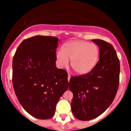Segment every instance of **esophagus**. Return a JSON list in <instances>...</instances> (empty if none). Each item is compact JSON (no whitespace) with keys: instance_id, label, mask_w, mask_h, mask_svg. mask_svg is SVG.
<instances>
[{"instance_id":"1","label":"esophagus","mask_w":131,"mask_h":131,"mask_svg":"<svg viewBox=\"0 0 131 131\" xmlns=\"http://www.w3.org/2000/svg\"><path fill=\"white\" fill-rule=\"evenodd\" d=\"M70 78H71V75L69 73H68V81H69V79H70Z\"/></svg>"}]
</instances>
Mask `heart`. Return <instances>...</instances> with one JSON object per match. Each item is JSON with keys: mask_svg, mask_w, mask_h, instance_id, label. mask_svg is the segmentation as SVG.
<instances>
[{"mask_svg": "<svg viewBox=\"0 0 131 131\" xmlns=\"http://www.w3.org/2000/svg\"><path fill=\"white\" fill-rule=\"evenodd\" d=\"M99 56L97 45L86 41H73L66 44L63 49L56 52L58 63L60 68H66L69 63L74 71L84 74L91 71L96 64Z\"/></svg>", "mask_w": 131, "mask_h": 131, "instance_id": "1", "label": "heart"}]
</instances>
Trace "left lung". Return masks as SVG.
Returning <instances> with one entry per match:
<instances>
[{"instance_id":"obj_1","label":"left lung","mask_w":131,"mask_h":131,"mask_svg":"<svg viewBox=\"0 0 131 131\" xmlns=\"http://www.w3.org/2000/svg\"><path fill=\"white\" fill-rule=\"evenodd\" d=\"M92 40L100 50L96 65L88 73L73 76L69 80V90L73 94L71 110L81 121L104 113L114 100L119 84V60L113 47L103 40Z\"/></svg>"}]
</instances>
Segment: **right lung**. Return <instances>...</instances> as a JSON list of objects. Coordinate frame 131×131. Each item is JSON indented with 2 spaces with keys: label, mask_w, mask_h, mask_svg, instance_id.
<instances>
[{
  "label": "right lung",
  "mask_w": 131,
  "mask_h": 131,
  "mask_svg": "<svg viewBox=\"0 0 131 131\" xmlns=\"http://www.w3.org/2000/svg\"><path fill=\"white\" fill-rule=\"evenodd\" d=\"M59 39L37 35L21 42L12 61V83L25 111L39 119L54 115L60 98L68 90L65 69L56 66Z\"/></svg>",
  "instance_id": "add662e5"
}]
</instances>
